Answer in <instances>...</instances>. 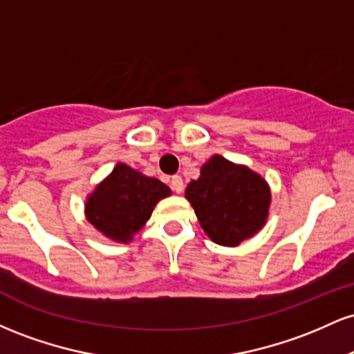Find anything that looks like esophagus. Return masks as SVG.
<instances>
[{"label": "esophagus", "instance_id": "34e87169", "mask_svg": "<svg viewBox=\"0 0 354 354\" xmlns=\"http://www.w3.org/2000/svg\"><path fill=\"white\" fill-rule=\"evenodd\" d=\"M169 185H171V189L174 191V193H181L183 188H185L181 176H171V181H169Z\"/></svg>", "mask_w": 354, "mask_h": 354}]
</instances>
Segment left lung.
<instances>
[{"instance_id":"8db88e82","label":"left lung","mask_w":354,"mask_h":354,"mask_svg":"<svg viewBox=\"0 0 354 354\" xmlns=\"http://www.w3.org/2000/svg\"><path fill=\"white\" fill-rule=\"evenodd\" d=\"M186 200L214 243L238 246L265 226L271 193L258 173L214 154L186 186Z\"/></svg>"}]
</instances>
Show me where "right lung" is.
<instances>
[{
    "label": "right lung",
    "instance_id": "add662e5",
    "mask_svg": "<svg viewBox=\"0 0 354 354\" xmlns=\"http://www.w3.org/2000/svg\"><path fill=\"white\" fill-rule=\"evenodd\" d=\"M171 189L156 178L145 176L131 166L118 163L88 196V221L116 243H129L151 216L160 200Z\"/></svg>",
    "mask_w": 354,
    "mask_h": 354
}]
</instances>
